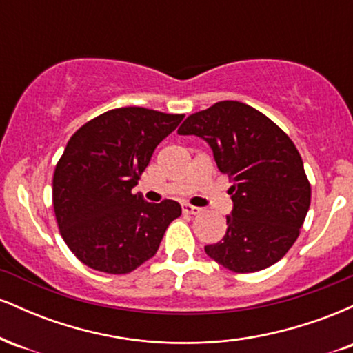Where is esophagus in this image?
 I'll return each mask as SVG.
<instances>
[{"instance_id":"1","label":"esophagus","mask_w":353,"mask_h":353,"mask_svg":"<svg viewBox=\"0 0 353 353\" xmlns=\"http://www.w3.org/2000/svg\"><path fill=\"white\" fill-rule=\"evenodd\" d=\"M182 212L190 214V216H197V214L202 212V209L196 208V205H190V204H188V202H184V204H182Z\"/></svg>"}]
</instances>
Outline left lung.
Masks as SVG:
<instances>
[{"instance_id": "left-lung-1", "label": "left lung", "mask_w": 353, "mask_h": 353, "mask_svg": "<svg viewBox=\"0 0 353 353\" xmlns=\"http://www.w3.org/2000/svg\"><path fill=\"white\" fill-rule=\"evenodd\" d=\"M177 132L202 137L219 171L232 182L228 232L217 244L205 245V254L237 274L281 261L297 241L310 205V182L292 139L239 101H221L194 112Z\"/></svg>"}]
</instances>
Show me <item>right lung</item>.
Returning a JSON list of instances; mask_svg holds the SVG:
<instances>
[{
	"instance_id": "right-lung-1",
	"label": "right lung",
	"mask_w": 353,
	"mask_h": 353,
	"mask_svg": "<svg viewBox=\"0 0 353 353\" xmlns=\"http://www.w3.org/2000/svg\"><path fill=\"white\" fill-rule=\"evenodd\" d=\"M184 114L117 108L81 125L52 176V208L61 237L83 264L129 274L152 257L179 202H145L132 188L154 149Z\"/></svg>"
}]
</instances>
